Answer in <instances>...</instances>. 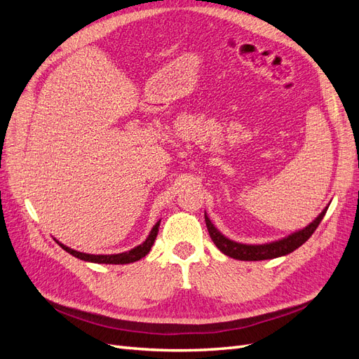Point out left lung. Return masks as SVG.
Wrapping results in <instances>:
<instances>
[{
    "label": "left lung",
    "mask_w": 359,
    "mask_h": 359,
    "mask_svg": "<svg viewBox=\"0 0 359 359\" xmlns=\"http://www.w3.org/2000/svg\"><path fill=\"white\" fill-rule=\"evenodd\" d=\"M325 212H327V210L322 211V214L318 217V219L313 223H310L306 229L292 233L280 241L262 244V245H247V244H240V243L227 240L226 236H223L219 231L215 229L214 224L206 215H205V222H206V227H208L211 240L214 241L217 248H219L220 252L224 253L226 256L238 259V260H265V259H274L278 256L289 255L293 252V250L301 247L313 235V232L318 229V226L322 222Z\"/></svg>",
    "instance_id": "obj_1"
}]
</instances>
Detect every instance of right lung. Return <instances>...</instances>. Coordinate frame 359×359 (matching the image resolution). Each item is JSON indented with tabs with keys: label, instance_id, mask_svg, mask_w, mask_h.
<instances>
[{
	"label": "right lung",
	"instance_id": "obj_1",
	"mask_svg": "<svg viewBox=\"0 0 359 359\" xmlns=\"http://www.w3.org/2000/svg\"><path fill=\"white\" fill-rule=\"evenodd\" d=\"M158 226H160V222L156 223V226L153 227V231H151V233L148 235V238L145 240V243H142L140 245L135 247L133 250H130V252H126V253H119V255H86V253H81V252H76V250H72L66 245L58 244L66 250L67 253L73 255L74 257L78 259H82V260H86V262H94V264H112V265H124V264H132V262H136V260L145 257L148 253L151 247H153L156 238H157V233H158Z\"/></svg>",
	"mask_w": 359,
	"mask_h": 359
}]
</instances>
